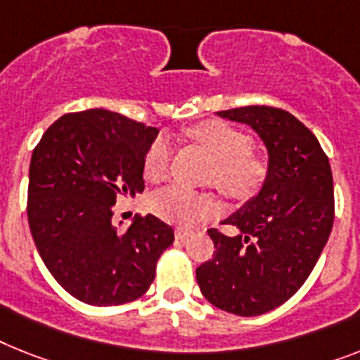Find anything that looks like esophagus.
<instances>
[{
    "label": "esophagus",
    "mask_w": 360,
    "mask_h": 360,
    "mask_svg": "<svg viewBox=\"0 0 360 360\" xmlns=\"http://www.w3.org/2000/svg\"><path fill=\"white\" fill-rule=\"evenodd\" d=\"M193 231L191 230H186V228H176L174 230V237H176V240H186L187 237H191Z\"/></svg>",
    "instance_id": "34e87169"
}]
</instances>
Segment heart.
I'll use <instances>...</instances> for the list:
<instances>
[{
    "label": "heart",
    "mask_w": 360,
    "mask_h": 360,
    "mask_svg": "<svg viewBox=\"0 0 360 360\" xmlns=\"http://www.w3.org/2000/svg\"><path fill=\"white\" fill-rule=\"evenodd\" d=\"M189 138L206 148L217 160L212 171V182L217 189L231 198H250L259 191L266 176V165L252 154L254 141L246 132L224 121H202L187 130ZM173 145L167 136H158L148 145L143 160V173L150 182L165 178L171 163ZM153 212L178 226H195L219 212L212 197L195 193L184 186H171L150 200Z\"/></svg>",
    "instance_id": "1"
}]
</instances>
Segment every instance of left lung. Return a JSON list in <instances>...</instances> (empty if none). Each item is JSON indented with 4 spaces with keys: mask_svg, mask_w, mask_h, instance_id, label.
<instances>
[{
    "mask_svg": "<svg viewBox=\"0 0 360 360\" xmlns=\"http://www.w3.org/2000/svg\"><path fill=\"white\" fill-rule=\"evenodd\" d=\"M217 115L259 134L269 169L259 193L222 222L237 236L207 230L217 250L197 281L215 307L257 316L294 296L316 265L333 228V174L316 136L289 112L243 106Z\"/></svg>",
    "mask_w": 360,
    "mask_h": 360,
    "instance_id": "1",
    "label": "left lung"
}]
</instances>
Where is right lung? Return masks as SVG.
<instances>
[{"instance_id":"right-lung-1","label":"right lung","mask_w":360,"mask_h":360,"mask_svg":"<svg viewBox=\"0 0 360 360\" xmlns=\"http://www.w3.org/2000/svg\"><path fill=\"white\" fill-rule=\"evenodd\" d=\"M158 129L103 108L62 115L32 150L27 219L41 261L62 289L110 307L143 296L173 228L158 217L114 226L115 198L143 193V160Z\"/></svg>"}]
</instances>
